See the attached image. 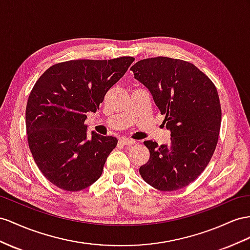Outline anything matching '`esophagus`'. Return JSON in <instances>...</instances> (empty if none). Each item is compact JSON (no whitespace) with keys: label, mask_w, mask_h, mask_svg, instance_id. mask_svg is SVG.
I'll return each mask as SVG.
<instances>
[{"label":"esophagus","mask_w":250,"mask_h":250,"mask_svg":"<svg viewBox=\"0 0 250 250\" xmlns=\"http://www.w3.org/2000/svg\"><path fill=\"white\" fill-rule=\"evenodd\" d=\"M120 143L125 145V146H131V145H134L135 144V140H133L131 138H125V137H123L120 139Z\"/></svg>","instance_id":"obj_1"}]
</instances>
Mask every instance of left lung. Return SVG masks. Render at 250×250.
<instances>
[{"instance_id": "obj_1", "label": "left lung", "mask_w": 250, "mask_h": 250, "mask_svg": "<svg viewBox=\"0 0 250 250\" xmlns=\"http://www.w3.org/2000/svg\"><path fill=\"white\" fill-rule=\"evenodd\" d=\"M131 69L166 115L164 124L171 131L167 145L144 143L150 158L139 173L157 190L186 187L207 167L219 140L222 108L216 87L202 70L181 59L148 58Z\"/></svg>"}]
</instances>
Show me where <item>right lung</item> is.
<instances>
[{
  "mask_svg": "<svg viewBox=\"0 0 250 250\" xmlns=\"http://www.w3.org/2000/svg\"><path fill=\"white\" fill-rule=\"evenodd\" d=\"M135 60H70L47 68L27 100L26 132L31 154L42 174L56 187L76 192L102 174L118 140L92 132L86 138V113H95L106 92Z\"/></svg>",
  "mask_w": 250,
  "mask_h": 250,
  "instance_id": "right-lung-1",
  "label": "right lung"
}]
</instances>
